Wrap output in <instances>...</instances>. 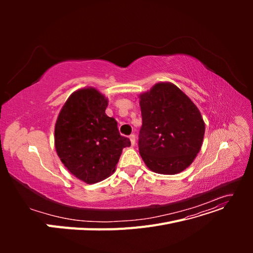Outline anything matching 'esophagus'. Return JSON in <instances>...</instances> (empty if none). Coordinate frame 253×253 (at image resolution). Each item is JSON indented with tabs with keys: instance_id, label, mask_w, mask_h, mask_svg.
Here are the masks:
<instances>
[{
	"instance_id": "esophagus-1",
	"label": "esophagus",
	"mask_w": 253,
	"mask_h": 253,
	"mask_svg": "<svg viewBox=\"0 0 253 253\" xmlns=\"http://www.w3.org/2000/svg\"><path fill=\"white\" fill-rule=\"evenodd\" d=\"M128 138H129V141H131V144L135 145V143H136V137H135V135L131 134V135H129Z\"/></svg>"
}]
</instances>
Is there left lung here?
I'll return each mask as SVG.
<instances>
[{
	"label": "left lung",
	"instance_id": "8db88e82",
	"mask_svg": "<svg viewBox=\"0 0 253 253\" xmlns=\"http://www.w3.org/2000/svg\"><path fill=\"white\" fill-rule=\"evenodd\" d=\"M142 126L139 153L152 172L178 174L200 153L205 121L200 110L171 82H158L139 94Z\"/></svg>",
	"mask_w": 253,
	"mask_h": 253
}]
</instances>
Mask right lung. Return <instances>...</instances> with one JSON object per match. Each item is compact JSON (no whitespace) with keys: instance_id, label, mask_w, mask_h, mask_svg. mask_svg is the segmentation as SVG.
Here are the masks:
<instances>
[{"instance_id":"add662e5","label":"right lung","mask_w":253,"mask_h":253,"mask_svg":"<svg viewBox=\"0 0 253 253\" xmlns=\"http://www.w3.org/2000/svg\"><path fill=\"white\" fill-rule=\"evenodd\" d=\"M109 99L95 87H82L67 98L55 125V148L75 177L96 183L111 176L122 150L131 145L117 121L105 114Z\"/></svg>"}]
</instances>
